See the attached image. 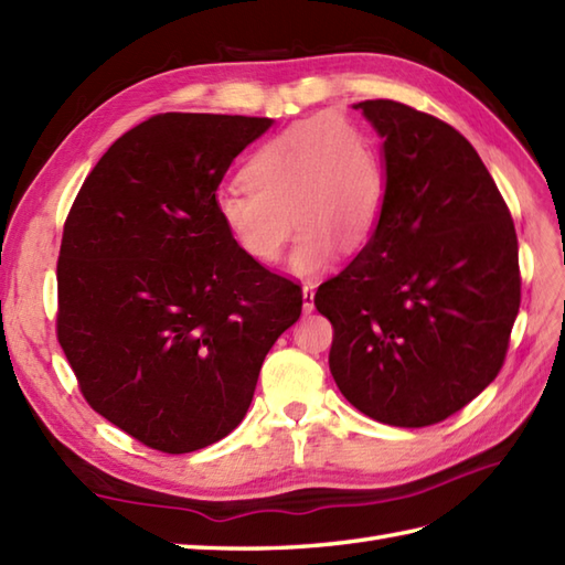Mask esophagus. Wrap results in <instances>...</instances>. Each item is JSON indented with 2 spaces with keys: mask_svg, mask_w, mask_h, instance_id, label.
Here are the masks:
<instances>
[{
  "mask_svg": "<svg viewBox=\"0 0 565 565\" xmlns=\"http://www.w3.org/2000/svg\"><path fill=\"white\" fill-rule=\"evenodd\" d=\"M313 298H316V286L310 284V281H306L303 284V313H310V310L316 308Z\"/></svg>",
  "mask_w": 565,
  "mask_h": 565,
  "instance_id": "obj_1",
  "label": "esophagus"
}]
</instances>
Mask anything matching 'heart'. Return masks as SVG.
Returning a JSON list of instances; mask_svg holds the SVG:
<instances>
[{
  "label": "heart",
  "mask_w": 565,
  "mask_h": 565,
  "mask_svg": "<svg viewBox=\"0 0 565 565\" xmlns=\"http://www.w3.org/2000/svg\"><path fill=\"white\" fill-rule=\"evenodd\" d=\"M243 179L215 196L225 233L252 262L274 264L301 227L291 255L298 274L320 271L338 245H364L386 201L376 142L340 114H316L269 138Z\"/></svg>",
  "instance_id": "1"
}]
</instances>
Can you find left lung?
I'll return each instance as SVG.
<instances>
[{"mask_svg": "<svg viewBox=\"0 0 565 565\" xmlns=\"http://www.w3.org/2000/svg\"><path fill=\"white\" fill-rule=\"evenodd\" d=\"M354 109L383 138L386 201L364 249L318 286L330 371L379 423L437 425L505 364L522 298L518 233L459 130L391 99Z\"/></svg>", "mask_w": 565, "mask_h": 565, "instance_id": "obj_1", "label": "left lung"}]
</instances>
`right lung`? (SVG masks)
I'll list each match as a JSON object with an SVG mask.
<instances>
[{
    "mask_svg": "<svg viewBox=\"0 0 565 565\" xmlns=\"http://www.w3.org/2000/svg\"><path fill=\"white\" fill-rule=\"evenodd\" d=\"M269 126L150 116L104 152L67 213L57 342L92 411L154 451L231 435L301 316V286L243 255L215 211L227 167Z\"/></svg>",
    "mask_w": 565,
    "mask_h": 565,
    "instance_id": "right-lung-1",
    "label": "right lung"
}]
</instances>
